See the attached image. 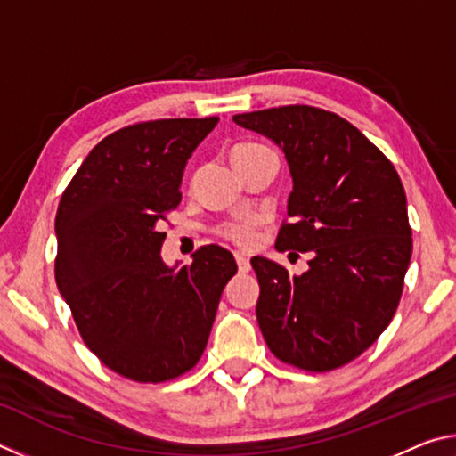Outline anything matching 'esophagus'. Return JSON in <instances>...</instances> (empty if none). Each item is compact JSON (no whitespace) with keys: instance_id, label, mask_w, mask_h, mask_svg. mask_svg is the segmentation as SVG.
<instances>
[{"instance_id":"1","label":"esophagus","mask_w":456,"mask_h":456,"mask_svg":"<svg viewBox=\"0 0 456 456\" xmlns=\"http://www.w3.org/2000/svg\"><path fill=\"white\" fill-rule=\"evenodd\" d=\"M235 261H237V267H239V272L241 273H247L251 269V264H249V257L245 256V253H235Z\"/></svg>"}]
</instances>
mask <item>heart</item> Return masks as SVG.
<instances>
[{
	"label": "heart",
	"mask_w": 456,
	"mask_h": 456,
	"mask_svg": "<svg viewBox=\"0 0 456 456\" xmlns=\"http://www.w3.org/2000/svg\"><path fill=\"white\" fill-rule=\"evenodd\" d=\"M257 149H267V146H264V144H251V142L237 144L235 149H233V154L247 152V151H257ZM253 231H256V221H253V219L229 221V223H225V225L219 227V233L225 237V239H229V241L237 243V245L251 243Z\"/></svg>",
	"instance_id": "1"
}]
</instances>
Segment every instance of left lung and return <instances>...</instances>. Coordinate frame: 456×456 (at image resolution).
Wrapping results in <instances>:
<instances>
[{"instance_id":"8db88e82","label":"left lung","mask_w":456,"mask_h":456,"mask_svg":"<svg viewBox=\"0 0 456 456\" xmlns=\"http://www.w3.org/2000/svg\"><path fill=\"white\" fill-rule=\"evenodd\" d=\"M281 146L293 179L275 249L312 251L310 269L253 257L257 322L273 356L328 372L366 352L395 318L412 256L396 168L348 120L307 104L235 114Z\"/></svg>"}]
</instances>
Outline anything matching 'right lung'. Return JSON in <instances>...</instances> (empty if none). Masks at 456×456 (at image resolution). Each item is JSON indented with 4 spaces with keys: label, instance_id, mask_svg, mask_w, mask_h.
Listing matches in <instances>:
<instances>
[{
    "label": "right lung",
    "instance_id": "obj_1",
    "mask_svg": "<svg viewBox=\"0 0 456 456\" xmlns=\"http://www.w3.org/2000/svg\"><path fill=\"white\" fill-rule=\"evenodd\" d=\"M217 122L160 118L120 128L88 152L60 199L58 289L84 344L128 380L157 384L189 372L237 273L219 245L200 247L179 269L160 259L184 165Z\"/></svg>",
    "mask_w": 456,
    "mask_h": 456
}]
</instances>
